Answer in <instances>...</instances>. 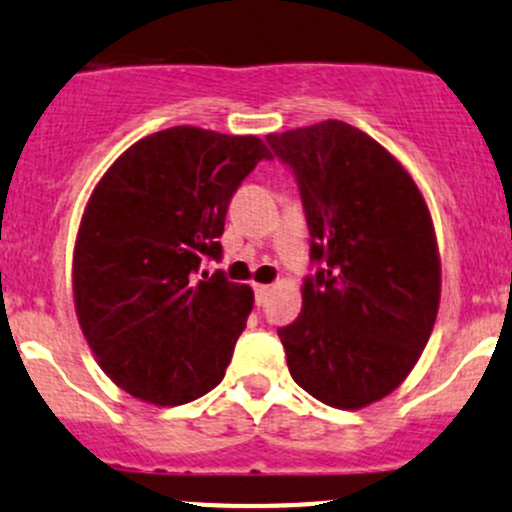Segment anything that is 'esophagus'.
<instances>
[{"label":"esophagus","mask_w":512,"mask_h":512,"mask_svg":"<svg viewBox=\"0 0 512 512\" xmlns=\"http://www.w3.org/2000/svg\"><path fill=\"white\" fill-rule=\"evenodd\" d=\"M254 293H256V303H263V300L268 298V293H271V286H263V283H256Z\"/></svg>","instance_id":"1"}]
</instances>
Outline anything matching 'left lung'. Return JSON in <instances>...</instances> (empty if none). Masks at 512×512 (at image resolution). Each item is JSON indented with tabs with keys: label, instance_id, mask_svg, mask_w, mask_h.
I'll use <instances>...</instances> for the list:
<instances>
[{
	"label": "left lung",
	"instance_id": "left-lung-1",
	"mask_svg": "<svg viewBox=\"0 0 512 512\" xmlns=\"http://www.w3.org/2000/svg\"><path fill=\"white\" fill-rule=\"evenodd\" d=\"M310 229L303 310L278 330L295 384L335 409L392 394L419 362L441 300L424 194L402 162L342 120L271 133Z\"/></svg>",
	"mask_w": 512,
	"mask_h": 512
}]
</instances>
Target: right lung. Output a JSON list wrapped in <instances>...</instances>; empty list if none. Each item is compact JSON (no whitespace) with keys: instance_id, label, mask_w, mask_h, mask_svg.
<instances>
[{"instance_id":"obj_1","label":"right lung","mask_w":512,"mask_h":512,"mask_svg":"<svg viewBox=\"0 0 512 512\" xmlns=\"http://www.w3.org/2000/svg\"><path fill=\"white\" fill-rule=\"evenodd\" d=\"M271 152L256 135L177 125L130 145L93 189L73 249V303L100 370L155 407L224 379L254 291L221 273L226 209Z\"/></svg>"}]
</instances>
